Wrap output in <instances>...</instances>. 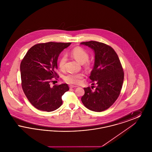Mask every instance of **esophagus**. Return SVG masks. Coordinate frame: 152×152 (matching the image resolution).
<instances>
[{
  "label": "esophagus",
  "instance_id": "34e87169",
  "mask_svg": "<svg viewBox=\"0 0 152 152\" xmlns=\"http://www.w3.org/2000/svg\"><path fill=\"white\" fill-rule=\"evenodd\" d=\"M76 86H69V88L70 89H72V88H76Z\"/></svg>",
  "mask_w": 152,
  "mask_h": 152
}]
</instances>
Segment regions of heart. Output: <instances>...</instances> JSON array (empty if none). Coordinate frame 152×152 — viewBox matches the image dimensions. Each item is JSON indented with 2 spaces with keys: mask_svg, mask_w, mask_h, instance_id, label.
Here are the masks:
<instances>
[{
  "mask_svg": "<svg viewBox=\"0 0 152 152\" xmlns=\"http://www.w3.org/2000/svg\"><path fill=\"white\" fill-rule=\"evenodd\" d=\"M71 55L80 63L84 64L86 68H90L91 64L88 61L89 54L85 49L80 47H75L71 51ZM66 60V55H63L58 60V67L62 71L65 69ZM83 77L84 75L83 73H68L64 77V80L68 84H78Z\"/></svg>",
  "mask_w": 152,
  "mask_h": 152,
  "instance_id": "heart-1",
  "label": "heart"
}]
</instances>
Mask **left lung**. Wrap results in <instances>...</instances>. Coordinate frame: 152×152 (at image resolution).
<instances>
[{
	"instance_id": "1",
	"label": "left lung",
	"mask_w": 152,
	"mask_h": 152,
	"mask_svg": "<svg viewBox=\"0 0 152 152\" xmlns=\"http://www.w3.org/2000/svg\"><path fill=\"white\" fill-rule=\"evenodd\" d=\"M94 52V64L89 78L94 90L84 88L81 100L87 108L102 112L111 107L118 97L122 88L124 73L115 50L105 44L89 41L82 42ZM94 87V86H93Z\"/></svg>"
}]
</instances>
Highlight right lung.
Returning a JSON list of instances; mask_svg holds the SVG:
<instances>
[{"label":"right lung","instance_id":"obj_1","mask_svg":"<svg viewBox=\"0 0 152 152\" xmlns=\"http://www.w3.org/2000/svg\"><path fill=\"white\" fill-rule=\"evenodd\" d=\"M71 43L48 42L32 47L20 63L22 89L31 104L36 109L52 112L63 103L61 97L69 90L67 84L50 86L58 76V59L60 53ZM56 79V78H55Z\"/></svg>","mask_w":152,"mask_h":152}]
</instances>
